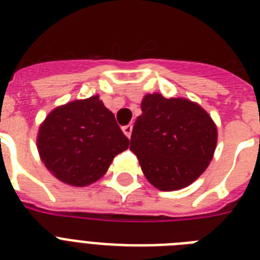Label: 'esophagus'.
Wrapping results in <instances>:
<instances>
[{"label":"esophagus","mask_w":260,"mask_h":260,"mask_svg":"<svg viewBox=\"0 0 260 260\" xmlns=\"http://www.w3.org/2000/svg\"><path fill=\"white\" fill-rule=\"evenodd\" d=\"M132 128H134V126L131 125V124H128V125H125V126H122V132L125 134L126 138H131V135H132Z\"/></svg>","instance_id":"34e87169"}]
</instances>
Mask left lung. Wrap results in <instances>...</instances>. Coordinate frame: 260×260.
<instances>
[{
    "label": "left lung",
    "mask_w": 260,
    "mask_h": 260,
    "mask_svg": "<svg viewBox=\"0 0 260 260\" xmlns=\"http://www.w3.org/2000/svg\"><path fill=\"white\" fill-rule=\"evenodd\" d=\"M217 126L197 102L146 94L129 150L151 185L163 191L183 189L209 166Z\"/></svg>",
    "instance_id": "1"
}]
</instances>
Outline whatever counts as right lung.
Returning <instances> with one entry per match:
<instances>
[{
    "label": "right lung",
    "instance_id": "obj_1",
    "mask_svg": "<svg viewBox=\"0 0 260 260\" xmlns=\"http://www.w3.org/2000/svg\"><path fill=\"white\" fill-rule=\"evenodd\" d=\"M38 151L59 181L70 186L91 185L108 171L129 139L98 95L55 108L40 124Z\"/></svg>",
    "mask_w": 260,
    "mask_h": 260
}]
</instances>
